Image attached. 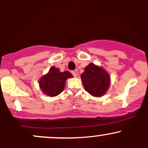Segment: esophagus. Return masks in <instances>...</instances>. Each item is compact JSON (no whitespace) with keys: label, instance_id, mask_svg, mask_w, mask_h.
<instances>
[{"label":"esophagus","instance_id":"esophagus-1","mask_svg":"<svg viewBox=\"0 0 148 148\" xmlns=\"http://www.w3.org/2000/svg\"><path fill=\"white\" fill-rule=\"evenodd\" d=\"M72 74H73V76H74V77H76V76H77V75H78V69H75V70L72 71Z\"/></svg>","mask_w":148,"mask_h":148}]
</instances>
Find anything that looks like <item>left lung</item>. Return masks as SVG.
I'll list each match as a JSON object with an SVG mask.
<instances>
[{
	"instance_id": "left-lung-1",
	"label": "left lung",
	"mask_w": 148,
	"mask_h": 148,
	"mask_svg": "<svg viewBox=\"0 0 148 148\" xmlns=\"http://www.w3.org/2000/svg\"><path fill=\"white\" fill-rule=\"evenodd\" d=\"M85 90L94 97H101L108 90L111 77L102 67L90 63L81 76Z\"/></svg>"
}]
</instances>
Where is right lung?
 Returning a JSON list of instances; mask_svg holds the SVG:
<instances>
[{"instance_id":"right-lung-1","label":"right lung","mask_w":148,"mask_h":148,"mask_svg":"<svg viewBox=\"0 0 148 148\" xmlns=\"http://www.w3.org/2000/svg\"><path fill=\"white\" fill-rule=\"evenodd\" d=\"M73 77L68 71L61 72L60 69L53 66L49 72L44 75L39 81L42 91L47 96L55 97L62 92L68 78Z\"/></svg>"}]
</instances>
